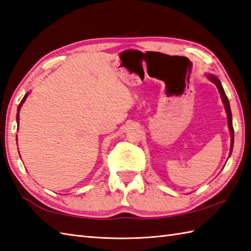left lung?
Segmentation results:
<instances>
[{"instance_id":"1","label":"left lung","mask_w":251,"mask_h":251,"mask_svg":"<svg viewBox=\"0 0 251 251\" xmlns=\"http://www.w3.org/2000/svg\"><path fill=\"white\" fill-rule=\"evenodd\" d=\"M206 77L216 85V87L218 88V91L220 93V97L222 102H224L225 105V108H226V117H227V126H229V131H230V134H231V147H230V154L232 153V150H233V144H234V130H233V124H232V113H231V108H230V103H229V100H227L226 94L224 90V88H222V85L220 80L218 79V77L213 75V74H206Z\"/></svg>"}]
</instances>
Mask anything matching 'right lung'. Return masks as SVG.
<instances>
[{"mask_svg":"<svg viewBox=\"0 0 251 251\" xmlns=\"http://www.w3.org/2000/svg\"><path fill=\"white\" fill-rule=\"evenodd\" d=\"M29 93L30 92H27V93H25V96L24 97V99L21 100V102H20V104H19V106H18V109H17V126H19V111H20V108H21V106H22V104L25 103V101L26 100V98H27V96H29Z\"/></svg>","mask_w":251,"mask_h":251,"instance_id":"right-lung-1","label":"right lung"}]
</instances>
